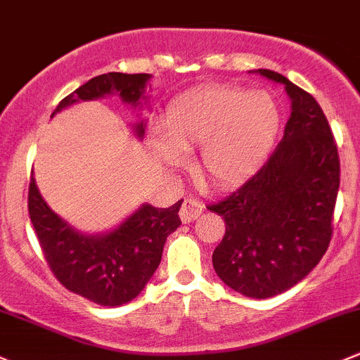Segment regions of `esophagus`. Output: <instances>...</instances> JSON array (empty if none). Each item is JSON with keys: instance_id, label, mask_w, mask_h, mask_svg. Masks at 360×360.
I'll use <instances>...</instances> for the list:
<instances>
[{"instance_id": "obj_1", "label": "esophagus", "mask_w": 360, "mask_h": 360, "mask_svg": "<svg viewBox=\"0 0 360 360\" xmlns=\"http://www.w3.org/2000/svg\"><path fill=\"white\" fill-rule=\"evenodd\" d=\"M201 213H202V205L199 201H195V199H185V201L181 202L180 220L184 221V224H188V221L195 220Z\"/></svg>"}]
</instances>
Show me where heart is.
Wrapping results in <instances>:
<instances>
[{
  "mask_svg": "<svg viewBox=\"0 0 360 360\" xmlns=\"http://www.w3.org/2000/svg\"><path fill=\"white\" fill-rule=\"evenodd\" d=\"M281 112L269 91L234 84H202L175 97L162 116V136H154L158 158L180 168L184 153L199 149L198 169L217 188H232L258 172L272 149Z\"/></svg>",
  "mask_w": 360,
  "mask_h": 360,
  "instance_id": "1",
  "label": "heart"
}]
</instances>
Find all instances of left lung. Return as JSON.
I'll return each mask as SVG.
<instances>
[{
	"mask_svg": "<svg viewBox=\"0 0 360 360\" xmlns=\"http://www.w3.org/2000/svg\"><path fill=\"white\" fill-rule=\"evenodd\" d=\"M283 84L291 100L284 136L239 191L207 206L225 221L213 251L217 276L248 298H270L305 279L331 240L340 158L316 98L283 74L255 70Z\"/></svg>",
	"mask_w": 360,
	"mask_h": 360,
	"instance_id": "left-lung-1",
	"label": "left lung"
}]
</instances>
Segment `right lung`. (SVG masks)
Wrapping results in <instances>:
<instances>
[{"instance_id": "1", "label": "right lung", "mask_w": 360, "mask_h": 360, "mask_svg": "<svg viewBox=\"0 0 360 360\" xmlns=\"http://www.w3.org/2000/svg\"><path fill=\"white\" fill-rule=\"evenodd\" d=\"M150 74L107 72L68 95L51 117L76 102L120 95L126 105L142 107ZM140 140L146 133V120L133 124ZM184 201V199H181ZM181 201L169 207L142 205L116 229L102 234H83L58 217L36 185L29 184V218L48 266L62 286L103 307L131 302L143 291L162 257L166 237L180 227Z\"/></svg>"}]
</instances>
